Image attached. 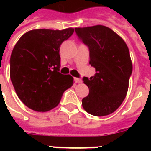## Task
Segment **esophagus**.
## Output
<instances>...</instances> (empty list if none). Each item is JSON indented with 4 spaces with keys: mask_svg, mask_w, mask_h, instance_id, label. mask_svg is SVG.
Instances as JSON below:
<instances>
[{
    "mask_svg": "<svg viewBox=\"0 0 151 151\" xmlns=\"http://www.w3.org/2000/svg\"><path fill=\"white\" fill-rule=\"evenodd\" d=\"M74 82H75L76 83H81V82H82V79L75 78H74Z\"/></svg>",
    "mask_w": 151,
    "mask_h": 151,
    "instance_id": "esophagus-1",
    "label": "esophagus"
}]
</instances>
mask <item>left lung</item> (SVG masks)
<instances>
[{
  "label": "left lung",
  "instance_id": "left-lung-1",
  "mask_svg": "<svg viewBox=\"0 0 151 151\" xmlns=\"http://www.w3.org/2000/svg\"><path fill=\"white\" fill-rule=\"evenodd\" d=\"M74 30L88 47L89 63L96 72L90 78H83L89 95L82 99V107L93 116H108L120 107L128 91L133 71L129 48L122 38L104 26Z\"/></svg>",
  "mask_w": 151,
  "mask_h": 151
}]
</instances>
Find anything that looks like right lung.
Returning <instances> with one entry per match:
<instances>
[{
	"label": "right lung",
	"instance_id": "1",
	"mask_svg": "<svg viewBox=\"0 0 151 151\" xmlns=\"http://www.w3.org/2000/svg\"><path fill=\"white\" fill-rule=\"evenodd\" d=\"M32 30L25 33L12 51L10 79L18 98L36 111H49L59 104L63 93L73 83L72 76L59 72L60 46L73 33Z\"/></svg>",
	"mask_w": 151,
	"mask_h": 151
}]
</instances>
